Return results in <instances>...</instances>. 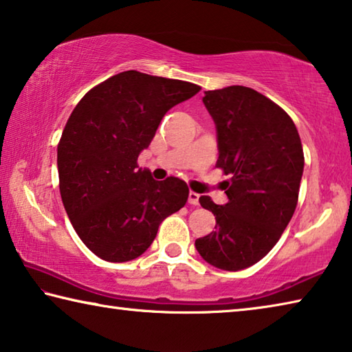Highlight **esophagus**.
Returning <instances> with one entry per match:
<instances>
[{"label":"esophagus","instance_id":"34e87169","mask_svg":"<svg viewBox=\"0 0 352 352\" xmlns=\"http://www.w3.org/2000/svg\"><path fill=\"white\" fill-rule=\"evenodd\" d=\"M188 203L192 206H198L199 204V195L197 192H190L188 193Z\"/></svg>","mask_w":352,"mask_h":352}]
</instances>
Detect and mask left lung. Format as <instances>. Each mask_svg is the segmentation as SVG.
Returning a JSON list of instances; mask_svg holds the SVG:
<instances>
[{
  "instance_id": "obj_1",
  "label": "left lung",
  "mask_w": 352,
  "mask_h": 352,
  "mask_svg": "<svg viewBox=\"0 0 352 352\" xmlns=\"http://www.w3.org/2000/svg\"><path fill=\"white\" fill-rule=\"evenodd\" d=\"M203 102L217 126V166L230 179L224 206L199 198L217 224L195 246L207 263L239 272L272 251L295 214L304 170L301 138L284 109L250 87L207 90Z\"/></svg>"
}]
</instances>
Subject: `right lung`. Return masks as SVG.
Returning <instances> with one entry per match:
<instances>
[{"instance_id": "obj_1", "label": "right lung", "mask_w": 352, "mask_h": 352, "mask_svg": "<svg viewBox=\"0 0 352 352\" xmlns=\"http://www.w3.org/2000/svg\"><path fill=\"white\" fill-rule=\"evenodd\" d=\"M199 90L129 70L89 90L72 112L57 145L60 197L79 239L102 261L142 256L160 223L186 206V182L155 181L137 159L164 115Z\"/></svg>"}]
</instances>
